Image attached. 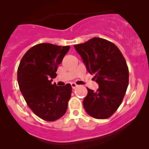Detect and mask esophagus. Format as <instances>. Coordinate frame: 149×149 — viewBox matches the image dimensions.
I'll return each mask as SVG.
<instances>
[{
	"label": "esophagus",
	"instance_id": "34e87169",
	"mask_svg": "<svg viewBox=\"0 0 149 149\" xmlns=\"http://www.w3.org/2000/svg\"><path fill=\"white\" fill-rule=\"evenodd\" d=\"M71 86H72V89H75V88L77 86V85L75 84V83H72V84H71Z\"/></svg>",
	"mask_w": 149,
	"mask_h": 149
}]
</instances>
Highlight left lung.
<instances>
[{"label": "left lung", "instance_id": "8db88e82", "mask_svg": "<svg viewBox=\"0 0 149 149\" xmlns=\"http://www.w3.org/2000/svg\"><path fill=\"white\" fill-rule=\"evenodd\" d=\"M74 47L99 86L95 92L87 88L84 109L95 119H107L119 108L128 86L125 60L116 45L101 38L94 37Z\"/></svg>", "mask_w": 149, "mask_h": 149}]
</instances>
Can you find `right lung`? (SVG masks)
<instances>
[{
    "mask_svg": "<svg viewBox=\"0 0 149 149\" xmlns=\"http://www.w3.org/2000/svg\"><path fill=\"white\" fill-rule=\"evenodd\" d=\"M70 46L50 43L34 45L24 55L18 68V83L27 105L43 120L54 122L66 112L72 86L52 84L57 67Z\"/></svg>",
    "mask_w": 149,
    "mask_h": 149,
    "instance_id": "right-lung-1",
    "label": "right lung"
}]
</instances>
